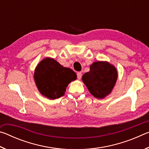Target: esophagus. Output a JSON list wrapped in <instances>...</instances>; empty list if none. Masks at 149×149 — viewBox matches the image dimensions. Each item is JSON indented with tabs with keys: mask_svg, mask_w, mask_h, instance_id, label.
Wrapping results in <instances>:
<instances>
[{
	"mask_svg": "<svg viewBox=\"0 0 149 149\" xmlns=\"http://www.w3.org/2000/svg\"><path fill=\"white\" fill-rule=\"evenodd\" d=\"M77 79H80L81 78V76H82L81 72H77Z\"/></svg>",
	"mask_w": 149,
	"mask_h": 149,
	"instance_id": "1",
	"label": "esophagus"
}]
</instances>
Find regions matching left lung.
I'll list each match as a JSON object with an SVG mask.
<instances>
[{"label":"left lung","instance_id":"obj_1","mask_svg":"<svg viewBox=\"0 0 149 149\" xmlns=\"http://www.w3.org/2000/svg\"><path fill=\"white\" fill-rule=\"evenodd\" d=\"M118 79L117 70L108 62L97 61L90 65L82 81L91 94L97 99H104L112 91Z\"/></svg>","mask_w":149,"mask_h":149}]
</instances>
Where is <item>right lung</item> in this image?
I'll list each match as a JSON object with an SVG mask.
<instances>
[{
    "label": "right lung",
    "instance_id": "right-lung-1",
    "mask_svg": "<svg viewBox=\"0 0 149 149\" xmlns=\"http://www.w3.org/2000/svg\"><path fill=\"white\" fill-rule=\"evenodd\" d=\"M76 79L77 75L72 70L63 67L51 58L41 60L35 70V84L41 95L49 99L64 95L68 84Z\"/></svg>",
    "mask_w": 149,
    "mask_h": 149
}]
</instances>
